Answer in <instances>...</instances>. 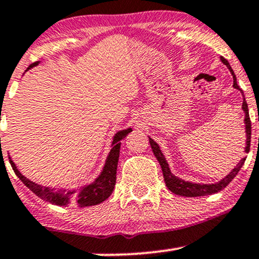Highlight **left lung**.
<instances>
[{
    "instance_id": "obj_1",
    "label": "left lung",
    "mask_w": 259,
    "mask_h": 259,
    "mask_svg": "<svg viewBox=\"0 0 259 259\" xmlns=\"http://www.w3.org/2000/svg\"><path fill=\"white\" fill-rule=\"evenodd\" d=\"M221 62L225 64V65L229 68V70L231 71L233 76V88L237 89L242 93L243 95V91L241 90L240 86L237 85V79H236V75L233 73L232 68L229 64L225 58L221 57ZM242 110L244 111V124H246V136H247V141H246V148H244V152L248 153L249 152V146H251V119H249V113H248V106H247L246 99H243V104H242ZM149 143H151L152 151L154 153L155 158L159 162L160 166H162V171H163V177H164V182H165V185L168 186L169 190L171 193L177 194V195L180 196H188V197H196V196H206V195H211V194H215L221 191L222 189L226 188L227 185L232 182L233 178L237 175L238 171H240L241 166L244 164V160H246V157H243L240 160V163L236 165L235 169L231 170L230 174H227L224 179H221L220 182L215 183V184H196V183H190V182H185V180L179 179V178L175 177L174 174H171L170 169H169V164L166 163L165 158H164L162 151H160L159 146L155 143L154 141L149 137Z\"/></svg>"
}]
</instances>
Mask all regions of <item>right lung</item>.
Here are the masks:
<instances>
[{
    "mask_svg": "<svg viewBox=\"0 0 259 259\" xmlns=\"http://www.w3.org/2000/svg\"><path fill=\"white\" fill-rule=\"evenodd\" d=\"M39 62H35L30 64L29 68L38 65ZM132 131V128H127L123 131H119L113 137L112 144H111V151L108 153L107 159L105 162L104 169L101 174L96 178L95 182L90 184L81 186L77 190H54V189L41 186L39 184L30 182L26 177H23L13 163V160L10 157V163L12 165L13 170L19 179L22 180L24 185L32 190L33 193L44 201H48L51 204L59 205V206H66V205H75V206L84 207V206H93V205H99L102 201L107 199L112 194L113 188L116 184V173H117V164L119 157V148H121V140H123L127 135Z\"/></svg>",
    "mask_w": 259,
    "mask_h": 259,
    "instance_id": "1",
    "label": "right lung"
}]
</instances>
